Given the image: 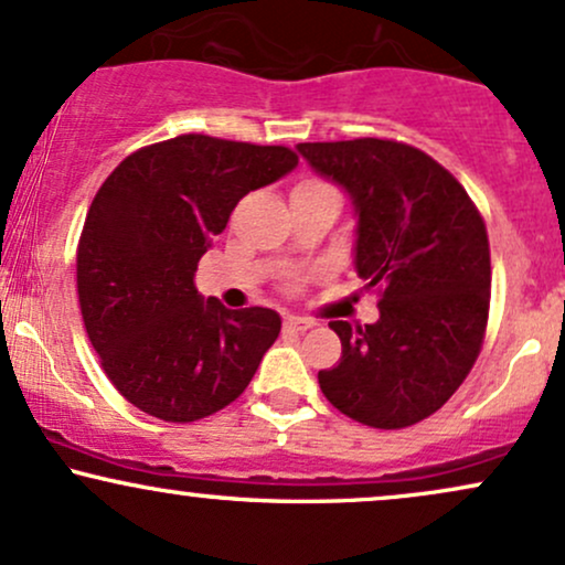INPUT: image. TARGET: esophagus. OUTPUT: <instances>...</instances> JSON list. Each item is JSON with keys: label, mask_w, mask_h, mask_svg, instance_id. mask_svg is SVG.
Masks as SVG:
<instances>
[{"label": "esophagus", "mask_w": 565, "mask_h": 565, "mask_svg": "<svg viewBox=\"0 0 565 565\" xmlns=\"http://www.w3.org/2000/svg\"><path fill=\"white\" fill-rule=\"evenodd\" d=\"M284 327L291 329V332H308V329L316 327V321L305 319V316H287V319H284Z\"/></svg>", "instance_id": "esophagus-1"}]
</instances>
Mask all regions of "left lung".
I'll return each mask as SVG.
<instances>
[{"label": "left lung", "instance_id": "1", "mask_svg": "<svg viewBox=\"0 0 565 565\" xmlns=\"http://www.w3.org/2000/svg\"><path fill=\"white\" fill-rule=\"evenodd\" d=\"M355 210L353 263L380 287V319L332 321L342 342L321 393L355 423L398 430L438 412L468 377L489 321L483 217L449 170L406 142H300Z\"/></svg>", "mask_w": 565, "mask_h": 565}]
</instances>
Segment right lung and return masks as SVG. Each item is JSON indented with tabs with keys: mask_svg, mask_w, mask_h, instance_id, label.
Segmentation results:
<instances>
[{
	"mask_svg": "<svg viewBox=\"0 0 565 565\" xmlns=\"http://www.w3.org/2000/svg\"><path fill=\"white\" fill-rule=\"evenodd\" d=\"M295 167L284 146L180 135L129 153L95 193L76 252L82 319L108 380L140 412L196 423L255 377L281 316L204 300L193 274L233 206Z\"/></svg>",
	"mask_w": 565,
	"mask_h": 565,
	"instance_id": "obj_1",
	"label": "right lung"
}]
</instances>
